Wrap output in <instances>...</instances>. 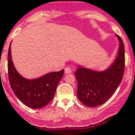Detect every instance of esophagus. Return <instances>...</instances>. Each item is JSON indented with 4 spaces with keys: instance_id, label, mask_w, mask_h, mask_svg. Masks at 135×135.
I'll return each instance as SVG.
<instances>
[{
    "instance_id": "1",
    "label": "esophagus",
    "mask_w": 135,
    "mask_h": 135,
    "mask_svg": "<svg viewBox=\"0 0 135 135\" xmlns=\"http://www.w3.org/2000/svg\"><path fill=\"white\" fill-rule=\"evenodd\" d=\"M65 73L66 74H70L72 73V68L70 67H66L65 68Z\"/></svg>"
}]
</instances>
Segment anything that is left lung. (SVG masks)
<instances>
[{
	"instance_id": "1",
	"label": "left lung",
	"mask_w": 135,
	"mask_h": 135,
	"mask_svg": "<svg viewBox=\"0 0 135 135\" xmlns=\"http://www.w3.org/2000/svg\"><path fill=\"white\" fill-rule=\"evenodd\" d=\"M120 47L115 62L109 68L97 72L79 67L75 73L78 100L88 107L101 105L109 100L121 84L125 68L124 45L119 35Z\"/></svg>"
}]
</instances>
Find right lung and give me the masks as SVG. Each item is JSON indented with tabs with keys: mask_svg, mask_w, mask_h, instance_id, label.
<instances>
[{
	"mask_svg": "<svg viewBox=\"0 0 135 135\" xmlns=\"http://www.w3.org/2000/svg\"><path fill=\"white\" fill-rule=\"evenodd\" d=\"M64 70L51 72L41 78L28 80L17 73L12 62L11 45L8 51V75L12 90L17 98L30 108H44L54 97L59 81L62 78Z\"/></svg>",
	"mask_w": 135,
	"mask_h": 135,
	"instance_id": "obj_1",
	"label": "right lung"
}]
</instances>
